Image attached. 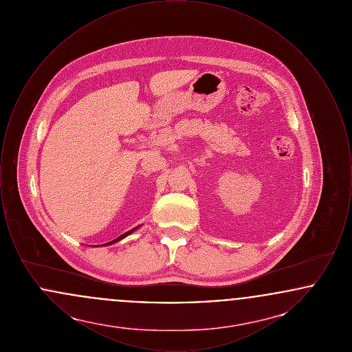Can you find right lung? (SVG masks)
<instances>
[{
    "mask_svg": "<svg viewBox=\"0 0 352 352\" xmlns=\"http://www.w3.org/2000/svg\"><path fill=\"white\" fill-rule=\"evenodd\" d=\"M140 227V226H138ZM138 227H135V228H133V230H131V231H128V232H125V234H121V236H118V239H115V240H112V241H109V243H105V244H102V245H112V244H115V243H118V241H120V240H122L124 237H126L128 234H132V232H134ZM96 247H99V245H96Z\"/></svg>",
    "mask_w": 352,
    "mask_h": 352,
    "instance_id": "add662e5",
    "label": "right lung"
}]
</instances>
